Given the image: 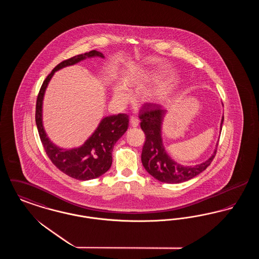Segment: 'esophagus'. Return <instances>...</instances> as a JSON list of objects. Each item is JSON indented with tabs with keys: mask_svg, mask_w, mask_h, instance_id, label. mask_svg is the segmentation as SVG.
Returning <instances> with one entry per match:
<instances>
[{
	"mask_svg": "<svg viewBox=\"0 0 259 259\" xmlns=\"http://www.w3.org/2000/svg\"><path fill=\"white\" fill-rule=\"evenodd\" d=\"M139 119L136 116H131L130 117V124L132 127H138L139 126Z\"/></svg>",
	"mask_w": 259,
	"mask_h": 259,
	"instance_id": "34e87169",
	"label": "esophagus"
}]
</instances>
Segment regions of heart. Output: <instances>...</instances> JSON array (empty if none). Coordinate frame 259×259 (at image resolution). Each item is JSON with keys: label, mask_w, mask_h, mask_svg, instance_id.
Returning <instances> with one entry per match:
<instances>
[{"label": "heart", "mask_w": 259, "mask_h": 259, "mask_svg": "<svg viewBox=\"0 0 259 259\" xmlns=\"http://www.w3.org/2000/svg\"><path fill=\"white\" fill-rule=\"evenodd\" d=\"M124 81L129 87H135L140 88L144 85V78L143 75L138 72H131L125 75ZM160 96V92H146L144 94V98L153 101L157 100ZM113 99L117 102H125L129 99V93L126 87L123 83H116L113 87Z\"/></svg>", "instance_id": "1"}]
</instances>
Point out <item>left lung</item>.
<instances>
[{
  "instance_id": "obj_1",
  "label": "left lung",
  "mask_w": 259,
  "mask_h": 259,
  "mask_svg": "<svg viewBox=\"0 0 259 259\" xmlns=\"http://www.w3.org/2000/svg\"><path fill=\"white\" fill-rule=\"evenodd\" d=\"M167 110L160 105L147 103L140 111L141 128L146 135V142L142 150V163L154 179L166 184H180L193 179L205 171L215 156L213 153L205 162L194 166L182 165L172 159L167 153L162 140V123ZM223 116L221 123L222 130Z\"/></svg>"
}]
</instances>
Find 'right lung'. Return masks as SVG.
<instances>
[{"instance_id":"obj_1","label":"right lung","mask_w":259,"mask_h":259,"mask_svg":"<svg viewBox=\"0 0 259 259\" xmlns=\"http://www.w3.org/2000/svg\"><path fill=\"white\" fill-rule=\"evenodd\" d=\"M92 57L104 58V54L97 50H91L58 64L42 82L36 105L37 131L48 156L61 172L79 181L99 178L111 168L112 149L115 143L122 137L128 128V115L119 113L104 117L96 130L82 146L67 149L54 145L46 133L42 124V101L47 87L55 72Z\"/></svg>"}]
</instances>
